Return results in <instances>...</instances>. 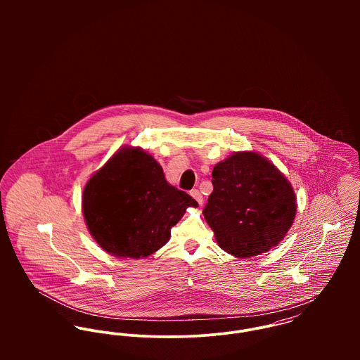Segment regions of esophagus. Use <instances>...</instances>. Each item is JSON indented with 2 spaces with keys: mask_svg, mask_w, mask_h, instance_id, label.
I'll list each match as a JSON object with an SVG mask.
<instances>
[{
  "mask_svg": "<svg viewBox=\"0 0 360 360\" xmlns=\"http://www.w3.org/2000/svg\"><path fill=\"white\" fill-rule=\"evenodd\" d=\"M190 195L200 204V205H202V202H204V198H202V195H201V193H200V190H191L190 191Z\"/></svg>",
  "mask_w": 360,
  "mask_h": 360,
  "instance_id": "34e87169",
  "label": "esophagus"
}]
</instances>
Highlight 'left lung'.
I'll list each match as a JSON object with an SVG mask.
<instances>
[{"label":"left lung","instance_id":"obj_1","mask_svg":"<svg viewBox=\"0 0 360 360\" xmlns=\"http://www.w3.org/2000/svg\"><path fill=\"white\" fill-rule=\"evenodd\" d=\"M212 184L204 216L217 244L230 255L267 252L290 230L297 212L295 193L266 158L231 155L213 167Z\"/></svg>","mask_w":360,"mask_h":360}]
</instances>
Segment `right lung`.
<instances>
[{"mask_svg":"<svg viewBox=\"0 0 360 360\" xmlns=\"http://www.w3.org/2000/svg\"><path fill=\"white\" fill-rule=\"evenodd\" d=\"M188 206L198 202L166 181L151 155L130 147L113 155L83 193L93 238L119 257H146L162 248Z\"/></svg>","mask_w":360,"mask_h":360,"instance_id":"right-lung-1","label":"right lung"}]
</instances>
